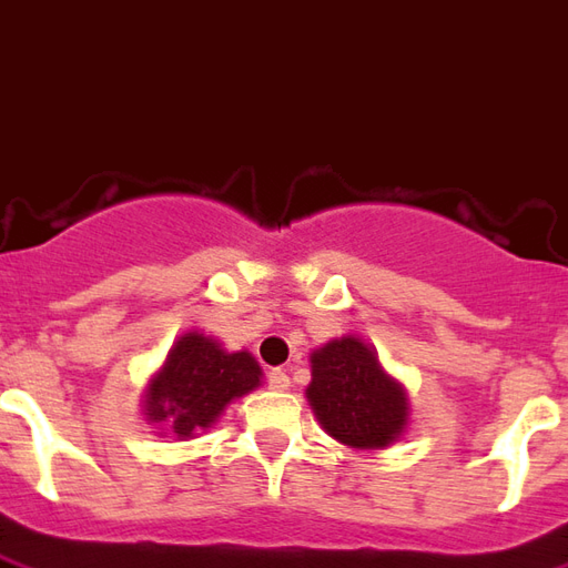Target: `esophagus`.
Returning <instances> with one entry per match:
<instances>
[{"label":"esophagus","mask_w":568,"mask_h":568,"mask_svg":"<svg viewBox=\"0 0 568 568\" xmlns=\"http://www.w3.org/2000/svg\"><path fill=\"white\" fill-rule=\"evenodd\" d=\"M267 387H271V390H288V387H292V378L285 375L283 368H273L271 375H267Z\"/></svg>","instance_id":"esophagus-1"}]
</instances>
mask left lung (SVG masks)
<instances>
[{
  "instance_id": "1",
  "label": "left lung",
  "mask_w": 568,
  "mask_h": 568,
  "mask_svg": "<svg viewBox=\"0 0 568 568\" xmlns=\"http://www.w3.org/2000/svg\"><path fill=\"white\" fill-rule=\"evenodd\" d=\"M307 399L325 430L353 449L387 446L406 427L403 387L381 368L378 356L351 335L313 353Z\"/></svg>"
}]
</instances>
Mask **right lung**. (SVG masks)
Instances as JSON below:
<instances>
[{"mask_svg": "<svg viewBox=\"0 0 568 568\" xmlns=\"http://www.w3.org/2000/svg\"><path fill=\"white\" fill-rule=\"evenodd\" d=\"M257 381L261 368L252 353L221 351L212 338L190 332L174 344L162 372L150 381L146 415L187 439L193 430L215 424L230 399L255 390Z\"/></svg>", "mask_w": 568, "mask_h": 568, "instance_id": "add662e5", "label": "right lung"}]
</instances>
